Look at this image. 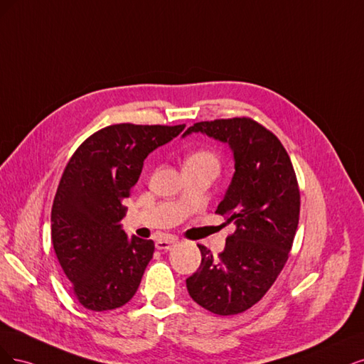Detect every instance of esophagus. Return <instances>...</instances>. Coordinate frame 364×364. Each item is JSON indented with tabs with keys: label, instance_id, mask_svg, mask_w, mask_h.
<instances>
[{
	"label": "esophagus",
	"instance_id": "obj_1",
	"mask_svg": "<svg viewBox=\"0 0 364 364\" xmlns=\"http://www.w3.org/2000/svg\"><path fill=\"white\" fill-rule=\"evenodd\" d=\"M173 243H175V239H173V237H161V239H159V240L156 242V248H157V250H165V251H168V250L172 248Z\"/></svg>",
	"mask_w": 364,
	"mask_h": 364
}]
</instances>
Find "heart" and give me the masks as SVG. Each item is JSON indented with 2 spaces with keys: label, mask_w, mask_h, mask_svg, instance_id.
<instances>
[{
  "label": "heart",
  "mask_w": 364,
  "mask_h": 364,
  "mask_svg": "<svg viewBox=\"0 0 364 364\" xmlns=\"http://www.w3.org/2000/svg\"><path fill=\"white\" fill-rule=\"evenodd\" d=\"M186 163H201V165H207V166H212L218 171L219 168V160L218 157L213 154L212 151H207V149H201V151H196L193 154L187 159Z\"/></svg>",
  "instance_id": "b5f03b06"
}]
</instances>
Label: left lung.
<instances>
[{
  "label": "left lung",
  "instance_id": "left-lung-1",
  "mask_svg": "<svg viewBox=\"0 0 364 364\" xmlns=\"http://www.w3.org/2000/svg\"><path fill=\"white\" fill-rule=\"evenodd\" d=\"M203 133L228 144L232 180L216 213L234 222L218 257L198 245L201 264L186 279L192 299L220 316L251 309L275 283L289 259L299 222V187L278 137L251 118L196 122L183 136Z\"/></svg>",
  "mask_w": 364,
  "mask_h": 364
}]
</instances>
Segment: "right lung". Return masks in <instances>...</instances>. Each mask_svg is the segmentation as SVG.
Returning a JSON list of instances; mask_svg holds the SVG:
<instances>
[{
    "instance_id": "right-lung-1",
    "label": "right lung",
    "mask_w": 364,
    "mask_h": 364,
    "mask_svg": "<svg viewBox=\"0 0 364 364\" xmlns=\"http://www.w3.org/2000/svg\"><path fill=\"white\" fill-rule=\"evenodd\" d=\"M181 125L116 124L93 133L73 154L51 210V240L77 301L87 310L122 307L140 284L154 242L127 237L121 227L149 152Z\"/></svg>"
}]
</instances>
